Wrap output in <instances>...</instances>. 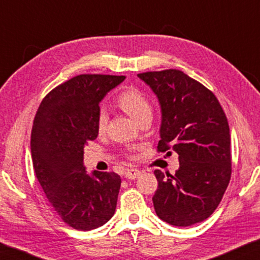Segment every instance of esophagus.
Returning a JSON list of instances; mask_svg holds the SVG:
<instances>
[{"label":"esophagus","instance_id":"1","mask_svg":"<svg viewBox=\"0 0 260 260\" xmlns=\"http://www.w3.org/2000/svg\"><path fill=\"white\" fill-rule=\"evenodd\" d=\"M141 175V170L138 169H126L125 170V177H127V179H136V177H138Z\"/></svg>","mask_w":260,"mask_h":260}]
</instances>
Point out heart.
Here are the masks:
<instances>
[{"instance_id":"obj_1","label":"heart","mask_w":260,"mask_h":260,"mask_svg":"<svg viewBox=\"0 0 260 260\" xmlns=\"http://www.w3.org/2000/svg\"><path fill=\"white\" fill-rule=\"evenodd\" d=\"M117 104L130 115L136 122H140L142 118L152 115V105L148 95L141 91L140 88L130 86L124 88L117 94ZM109 122V113L104 108L98 110L95 116V127L98 133L105 131Z\"/></svg>"}]
</instances>
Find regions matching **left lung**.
Here are the masks:
<instances>
[{
	"label": "left lung",
	"instance_id": "1",
	"mask_svg": "<svg viewBox=\"0 0 260 260\" xmlns=\"http://www.w3.org/2000/svg\"><path fill=\"white\" fill-rule=\"evenodd\" d=\"M157 95L162 125L157 151L179 154L175 175L155 170L156 214L187 227L209 218L225 194L232 174L231 135L214 93L180 70L137 74Z\"/></svg>",
	"mask_w": 260,
	"mask_h": 260
}]
</instances>
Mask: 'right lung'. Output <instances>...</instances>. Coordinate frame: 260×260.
I'll list each match as a JSON object with an SVG mask.
<instances>
[{"mask_svg": "<svg viewBox=\"0 0 260 260\" xmlns=\"http://www.w3.org/2000/svg\"><path fill=\"white\" fill-rule=\"evenodd\" d=\"M124 76L79 74L46 94L30 136L35 175L49 205L74 230L90 231L115 214L120 176L84 166V147L98 136L99 102Z\"/></svg>", "mask_w": 260, "mask_h": 260, "instance_id": "add662e5", "label": "right lung"}]
</instances>
